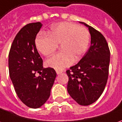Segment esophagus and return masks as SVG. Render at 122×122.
<instances>
[{
  "label": "esophagus",
  "mask_w": 122,
  "mask_h": 122,
  "mask_svg": "<svg viewBox=\"0 0 122 122\" xmlns=\"http://www.w3.org/2000/svg\"><path fill=\"white\" fill-rule=\"evenodd\" d=\"M63 72V71H62V70H56V73H57V75H59V74H61Z\"/></svg>",
  "instance_id": "obj_1"
}]
</instances>
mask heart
Masks as SVG:
<instances>
[{
    "label": "heart",
    "mask_w": 122,
    "mask_h": 122,
    "mask_svg": "<svg viewBox=\"0 0 122 122\" xmlns=\"http://www.w3.org/2000/svg\"><path fill=\"white\" fill-rule=\"evenodd\" d=\"M89 40L90 33L85 27L62 22L51 26L48 35H39L35 39V46L41 54L49 56L61 44L62 51L48 59L47 65L62 70L81 59L88 49Z\"/></svg>",
    "instance_id": "1"
}]
</instances>
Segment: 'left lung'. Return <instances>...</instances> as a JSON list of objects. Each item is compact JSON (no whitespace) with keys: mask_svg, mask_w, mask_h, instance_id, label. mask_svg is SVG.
<instances>
[{"mask_svg":"<svg viewBox=\"0 0 122 122\" xmlns=\"http://www.w3.org/2000/svg\"><path fill=\"white\" fill-rule=\"evenodd\" d=\"M91 35V46L77 64L66 73L67 89L70 96L81 106H89L102 94L109 74L110 51L102 33L86 23Z\"/></svg>","mask_w":122,"mask_h":122,"instance_id":"left-lung-1","label":"left lung"}]
</instances>
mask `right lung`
<instances>
[{"mask_svg":"<svg viewBox=\"0 0 122 122\" xmlns=\"http://www.w3.org/2000/svg\"><path fill=\"white\" fill-rule=\"evenodd\" d=\"M42 24L29 23L16 35L9 55L10 77L21 102L31 108H39L49 99L57 73L43 68V59L35 46V39ZM42 75L36 77V73Z\"/></svg>","mask_w":122,"mask_h":122,"instance_id":"obj_1","label":"right lung"}]
</instances>
